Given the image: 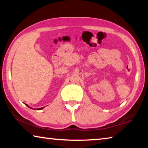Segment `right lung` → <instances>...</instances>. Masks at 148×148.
<instances>
[{"instance_id":"1","label":"right lung","mask_w":148,"mask_h":148,"mask_svg":"<svg viewBox=\"0 0 148 148\" xmlns=\"http://www.w3.org/2000/svg\"><path fill=\"white\" fill-rule=\"evenodd\" d=\"M26 105H27V106H28L29 108H31V109H33V108H31V107H30V106H29L28 105H27V104H26ZM43 108H44V107H42V108H38V109H37V110H42V109H43Z\"/></svg>"}]
</instances>
